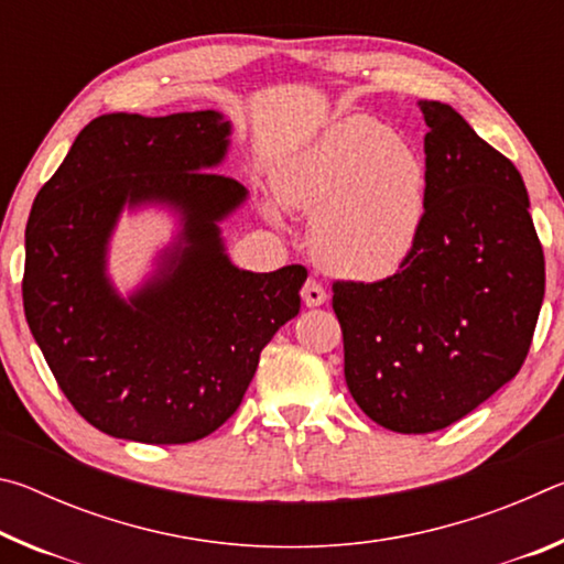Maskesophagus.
I'll list each match as a JSON object with an SVG mask.
<instances>
[{"label": "esophagus", "instance_id": "esophagus-1", "mask_svg": "<svg viewBox=\"0 0 564 564\" xmlns=\"http://www.w3.org/2000/svg\"><path fill=\"white\" fill-rule=\"evenodd\" d=\"M301 293H303V303L308 305V308H316V305H323V303H326V299H328L326 289H323L321 281H316V279L305 281Z\"/></svg>", "mask_w": 564, "mask_h": 564}]
</instances>
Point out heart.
I'll use <instances>...</instances> for the list:
<instances>
[{"instance_id":"obj_1","label":"heart","mask_w":564,"mask_h":564,"mask_svg":"<svg viewBox=\"0 0 564 564\" xmlns=\"http://www.w3.org/2000/svg\"><path fill=\"white\" fill-rule=\"evenodd\" d=\"M427 171L388 123L348 117L275 171V196L313 216L316 259L350 279H386L415 251Z\"/></svg>"}]
</instances>
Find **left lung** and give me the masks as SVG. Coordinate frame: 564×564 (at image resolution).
Listing matches in <instances>:
<instances>
[{
    "instance_id": "obj_1",
    "label": "left lung",
    "mask_w": 564,
    "mask_h": 564,
    "mask_svg": "<svg viewBox=\"0 0 564 564\" xmlns=\"http://www.w3.org/2000/svg\"><path fill=\"white\" fill-rule=\"evenodd\" d=\"M417 107L427 191L415 251L383 281H333L350 395L395 433L443 431L510 383L545 295L520 171L453 107Z\"/></svg>"
}]
</instances>
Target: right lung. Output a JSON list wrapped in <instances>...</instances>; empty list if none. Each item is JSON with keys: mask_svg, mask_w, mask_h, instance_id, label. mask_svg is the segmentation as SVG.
<instances>
[{"mask_svg": "<svg viewBox=\"0 0 564 564\" xmlns=\"http://www.w3.org/2000/svg\"><path fill=\"white\" fill-rule=\"evenodd\" d=\"M216 111L107 113L82 129L26 224L24 316L66 400L97 431L151 445L194 443L236 413L275 330L301 311L308 271L231 265L216 221L246 198L221 164ZM166 200L187 246L130 303L102 275L120 206Z\"/></svg>", "mask_w": 564, "mask_h": 564, "instance_id": "obj_1", "label": "right lung"}]
</instances>
